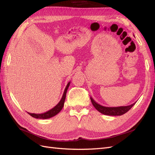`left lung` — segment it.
Instances as JSON below:
<instances>
[{"label": "left lung", "instance_id": "1", "mask_svg": "<svg viewBox=\"0 0 155 155\" xmlns=\"http://www.w3.org/2000/svg\"><path fill=\"white\" fill-rule=\"evenodd\" d=\"M91 100L93 106L96 108L97 110L101 113L108 116H121L123 115L127 112L129 111L132 107L137 103L134 102V104L127 106H120V107H105L100 105L94 100L93 98L91 97Z\"/></svg>", "mask_w": 155, "mask_h": 155}]
</instances>
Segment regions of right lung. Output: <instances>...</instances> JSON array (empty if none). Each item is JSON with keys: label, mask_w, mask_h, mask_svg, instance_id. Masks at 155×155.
<instances>
[{"label": "right lung", "mask_w": 155, "mask_h": 155, "mask_svg": "<svg viewBox=\"0 0 155 155\" xmlns=\"http://www.w3.org/2000/svg\"><path fill=\"white\" fill-rule=\"evenodd\" d=\"M70 81L68 83L67 85L66 86V88H65L63 96L61 97V99L59 101V102L58 104L56 105L54 108L52 109L49 110L48 111L44 112V113L42 114H34V113H30V112H28L31 116L34 117V118H37V119H48V118H50L51 117H53L55 115H57L59 112L62 110L63 107L64 106V100L65 98H66V94H67V92L68 88L70 86Z\"/></svg>", "instance_id": "right-lung-1"}]
</instances>
